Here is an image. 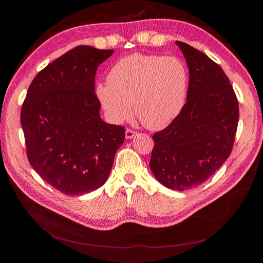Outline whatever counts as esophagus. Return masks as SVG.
Wrapping results in <instances>:
<instances>
[{"instance_id":"obj_1","label":"esophagus","mask_w":263,"mask_h":263,"mask_svg":"<svg viewBox=\"0 0 263 263\" xmlns=\"http://www.w3.org/2000/svg\"><path fill=\"white\" fill-rule=\"evenodd\" d=\"M137 134H138V133H137L136 130H133V129L127 128L126 132H125V136H126L127 139H132V138H134L135 136H137Z\"/></svg>"}]
</instances>
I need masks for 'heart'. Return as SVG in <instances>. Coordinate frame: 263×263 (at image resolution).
<instances>
[{"label": "heart", "instance_id": "b5f03b06", "mask_svg": "<svg viewBox=\"0 0 263 263\" xmlns=\"http://www.w3.org/2000/svg\"><path fill=\"white\" fill-rule=\"evenodd\" d=\"M189 74L176 57L134 53L115 63L97 94L107 117L121 124L132 115L150 129L168 126L184 107Z\"/></svg>", "mask_w": 263, "mask_h": 263}]
</instances>
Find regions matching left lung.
<instances>
[{
  "label": "left lung",
  "mask_w": 263,
  "mask_h": 263,
  "mask_svg": "<svg viewBox=\"0 0 263 263\" xmlns=\"http://www.w3.org/2000/svg\"><path fill=\"white\" fill-rule=\"evenodd\" d=\"M177 45L186 60V103L164 129L155 133L150 169L164 186L184 191L202 184L233 150L239 119L238 100L222 69L185 43Z\"/></svg>",
  "instance_id": "1"
}]
</instances>
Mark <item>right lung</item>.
Instances as JSON below:
<instances>
[{"instance_id":"obj_1","label":"right lung","mask_w":263,"mask_h":263,"mask_svg":"<svg viewBox=\"0 0 263 263\" xmlns=\"http://www.w3.org/2000/svg\"><path fill=\"white\" fill-rule=\"evenodd\" d=\"M114 50L78 46L39 71L21 110L27 158L48 184L81 195L107 180L125 128L103 122L95 73Z\"/></svg>"}]
</instances>
